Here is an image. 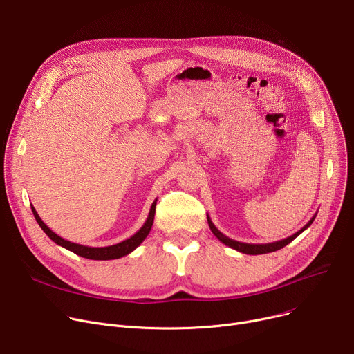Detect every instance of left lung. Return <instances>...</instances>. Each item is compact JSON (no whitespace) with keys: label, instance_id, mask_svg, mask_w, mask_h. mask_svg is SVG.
Here are the masks:
<instances>
[{"label":"left lung","instance_id":"obj_1","mask_svg":"<svg viewBox=\"0 0 354 354\" xmlns=\"http://www.w3.org/2000/svg\"><path fill=\"white\" fill-rule=\"evenodd\" d=\"M315 218H316V216H313V218L309 221L308 225H304L299 232H296L295 234H292V236H289V238H286V239H283V241L273 242V243H265V245L242 243V242H238V241H233V239L225 236V234H223L222 232H219L218 227H216L214 223H212V221H210L209 216H207V223H209V227H210L212 233H214L215 236H216L222 243H225L226 246H229V248H232V249H234V250H238V252L246 253V254H263V253L276 252V250H279V249H281V248H285L286 245H289L293 239H296V238L299 236V234H300L303 230H306V229H308V227L312 225V222L315 221Z\"/></svg>","mask_w":354,"mask_h":354}]
</instances>
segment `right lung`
Wrapping results in <instances>:
<instances>
[{
    "label": "right lung",
    "instance_id": "1",
    "mask_svg": "<svg viewBox=\"0 0 354 354\" xmlns=\"http://www.w3.org/2000/svg\"><path fill=\"white\" fill-rule=\"evenodd\" d=\"M155 206H156V201L152 203L151 206V210H149V215H148V219L147 222L144 223V226L140 227L133 236H131L129 239L124 241V242H120L116 245H112V246H105V248H91V246H84V245H78V243H73L69 241H65L62 239L61 236H58L57 233H54L48 226H46L41 218L38 216L37 210L34 209V206H31L32 209V214L38 222V225L41 226V229L48 234V238H51V241H54L57 245L71 250L73 253L78 254V256H82L85 259H91V261H112V259H120L122 256H127L128 253H131L132 250H135L140 243H142L145 241V238L151 232V227H152V223H153V218H155Z\"/></svg>",
    "mask_w": 354,
    "mask_h": 354
}]
</instances>
